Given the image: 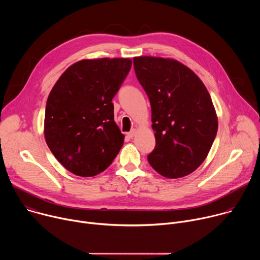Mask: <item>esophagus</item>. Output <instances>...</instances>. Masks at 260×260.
Returning a JSON list of instances; mask_svg holds the SVG:
<instances>
[{"label": "esophagus", "mask_w": 260, "mask_h": 260, "mask_svg": "<svg viewBox=\"0 0 260 260\" xmlns=\"http://www.w3.org/2000/svg\"><path fill=\"white\" fill-rule=\"evenodd\" d=\"M136 134H137V129H136V128H133L129 133H127V136H128L129 138H134V137L136 136Z\"/></svg>", "instance_id": "obj_1"}]
</instances>
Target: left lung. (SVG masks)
I'll return each mask as SVG.
<instances>
[{
    "label": "left lung",
    "instance_id": "8db88e82",
    "mask_svg": "<svg viewBox=\"0 0 260 260\" xmlns=\"http://www.w3.org/2000/svg\"><path fill=\"white\" fill-rule=\"evenodd\" d=\"M134 68L151 105L156 144L148 161L166 178L191 174L206 159L218 129L209 91L192 70L173 58L137 56Z\"/></svg>",
    "mask_w": 260,
    "mask_h": 260
}]
</instances>
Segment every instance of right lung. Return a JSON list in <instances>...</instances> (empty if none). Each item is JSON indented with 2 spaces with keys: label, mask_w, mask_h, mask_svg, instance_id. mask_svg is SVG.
I'll use <instances>...</instances> for the list:
<instances>
[{
  "label": "right lung",
  "mask_w": 260,
  "mask_h": 260,
  "mask_svg": "<svg viewBox=\"0 0 260 260\" xmlns=\"http://www.w3.org/2000/svg\"><path fill=\"white\" fill-rule=\"evenodd\" d=\"M129 58L82 59L70 66L46 103L44 136L71 173L92 177L118 154L124 136L114 121L112 99L131 70Z\"/></svg>",
  "instance_id": "add662e5"
}]
</instances>
